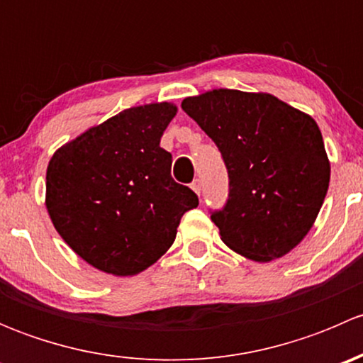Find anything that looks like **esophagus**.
I'll return each mask as SVG.
<instances>
[{
	"instance_id": "34e87169",
	"label": "esophagus",
	"mask_w": 363,
	"mask_h": 363,
	"mask_svg": "<svg viewBox=\"0 0 363 363\" xmlns=\"http://www.w3.org/2000/svg\"><path fill=\"white\" fill-rule=\"evenodd\" d=\"M191 189L200 196V193H202V182H200V179H195V181L191 182Z\"/></svg>"
}]
</instances>
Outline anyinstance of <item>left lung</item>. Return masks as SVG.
<instances>
[{
  "instance_id": "8db88e82",
  "label": "left lung",
  "mask_w": 363,
  "mask_h": 363,
  "mask_svg": "<svg viewBox=\"0 0 363 363\" xmlns=\"http://www.w3.org/2000/svg\"><path fill=\"white\" fill-rule=\"evenodd\" d=\"M221 151L228 200L211 219L221 240L252 262L288 255L318 218L330 161L316 121L269 93L212 89L182 100Z\"/></svg>"
}]
</instances>
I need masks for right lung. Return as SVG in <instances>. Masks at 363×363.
I'll list each match as a JSON object with an SVG mask.
<instances>
[{"instance_id":"right-lung-1","label":"right lung","mask_w":363,"mask_h":363,"mask_svg":"<svg viewBox=\"0 0 363 363\" xmlns=\"http://www.w3.org/2000/svg\"><path fill=\"white\" fill-rule=\"evenodd\" d=\"M174 104L131 107L57 149L47 167L45 205L65 242L94 269L135 276L174 244L181 218L199 205L172 179L160 147Z\"/></svg>"}]
</instances>
